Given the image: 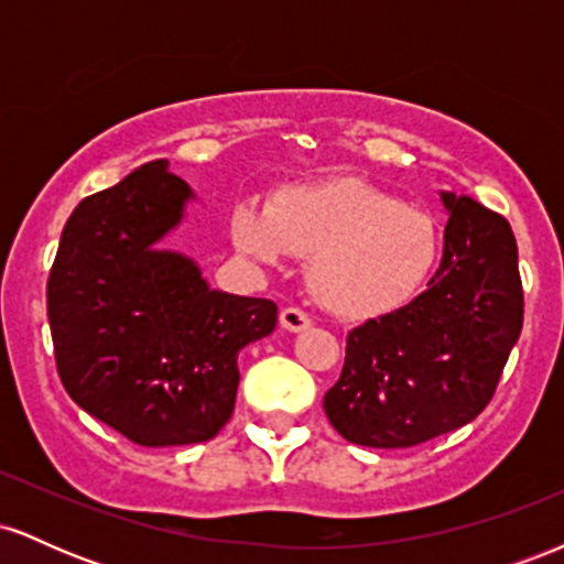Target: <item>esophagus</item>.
Segmentation results:
<instances>
[{
	"instance_id": "34e87169",
	"label": "esophagus",
	"mask_w": 564,
	"mask_h": 564,
	"mask_svg": "<svg viewBox=\"0 0 564 564\" xmlns=\"http://www.w3.org/2000/svg\"><path fill=\"white\" fill-rule=\"evenodd\" d=\"M281 326L286 328V332L296 334V332H304V328L313 326V318H310V315L300 307H286V310H281Z\"/></svg>"
}]
</instances>
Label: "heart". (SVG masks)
<instances>
[{
	"mask_svg": "<svg viewBox=\"0 0 564 564\" xmlns=\"http://www.w3.org/2000/svg\"><path fill=\"white\" fill-rule=\"evenodd\" d=\"M232 241L262 264L310 260V291L341 318L403 307L440 257L435 219L358 177L286 187L268 212L238 206Z\"/></svg>",
	"mask_w": 564,
	"mask_h": 564,
	"instance_id": "obj_1",
	"label": "heart"
}]
</instances>
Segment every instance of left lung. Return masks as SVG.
Segmentation results:
<instances>
[{"mask_svg":"<svg viewBox=\"0 0 564 564\" xmlns=\"http://www.w3.org/2000/svg\"><path fill=\"white\" fill-rule=\"evenodd\" d=\"M440 198L451 219L430 289L347 334L341 377L323 398L355 445L411 448L469 424L520 339L525 300L509 223L469 196Z\"/></svg>","mask_w":564,"mask_h":564,"instance_id":"1","label":"left lung"}]
</instances>
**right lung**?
<instances>
[{
    "label": "right lung",
    "instance_id": "add662e5",
    "mask_svg": "<svg viewBox=\"0 0 564 564\" xmlns=\"http://www.w3.org/2000/svg\"><path fill=\"white\" fill-rule=\"evenodd\" d=\"M166 166L142 164L84 198L47 281L70 400L145 448L215 437L236 405L238 352L278 321L275 302L209 289L196 262L153 246L193 198Z\"/></svg>",
    "mask_w": 564,
    "mask_h": 564
}]
</instances>
